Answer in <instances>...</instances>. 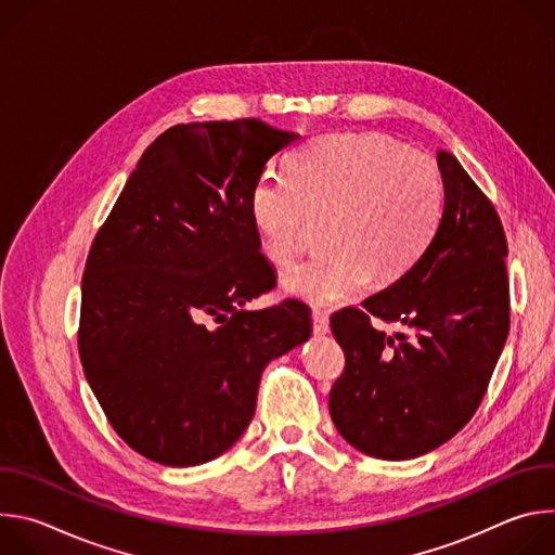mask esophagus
<instances>
[{"label":"esophagus","mask_w":555,"mask_h":555,"mask_svg":"<svg viewBox=\"0 0 555 555\" xmlns=\"http://www.w3.org/2000/svg\"><path fill=\"white\" fill-rule=\"evenodd\" d=\"M311 323H313V334H319V336L330 334V319H327L325 311L313 309L311 311Z\"/></svg>","instance_id":"34e87169"}]
</instances>
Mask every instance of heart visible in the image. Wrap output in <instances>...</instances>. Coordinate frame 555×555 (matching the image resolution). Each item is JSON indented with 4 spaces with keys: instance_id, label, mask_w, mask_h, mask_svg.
<instances>
[{
    "instance_id": "1",
    "label": "heart",
    "mask_w": 555,
    "mask_h": 555,
    "mask_svg": "<svg viewBox=\"0 0 555 555\" xmlns=\"http://www.w3.org/2000/svg\"><path fill=\"white\" fill-rule=\"evenodd\" d=\"M443 208L433 157L379 133L323 135L298 149L285 173L266 171L250 193L261 253L287 266L311 221L323 219L321 257L283 276L287 294L330 307L366 283H392L426 253Z\"/></svg>"
}]
</instances>
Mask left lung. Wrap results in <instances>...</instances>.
I'll return each mask as SVG.
<instances>
[{
    "instance_id": "8db88e82",
    "label": "left lung",
    "mask_w": 555,
    "mask_h": 555,
    "mask_svg": "<svg viewBox=\"0 0 555 555\" xmlns=\"http://www.w3.org/2000/svg\"><path fill=\"white\" fill-rule=\"evenodd\" d=\"M437 165L446 197L426 253L360 309L332 315L347 360L332 420L356 450L386 461L422 456L472 420L509 332L501 219L452 153L437 151ZM373 318L408 334L386 337Z\"/></svg>"
}]
</instances>
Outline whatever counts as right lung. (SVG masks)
Listing matches in <instances>:
<instances>
[{"label": "right lung", "instance_id": "right-lung-1", "mask_svg": "<svg viewBox=\"0 0 555 555\" xmlns=\"http://www.w3.org/2000/svg\"><path fill=\"white\" fill-rule=\"evenodd\" d=\"M298 138L255 118L167 129L92 244L78 353L114 430L155 463L199 465L234 446L268 362L311 336L300 300L244 307L276 283L250 193Z\"/></svg>", "mask_w": 555, "mask_h": 555}]
</instances>
